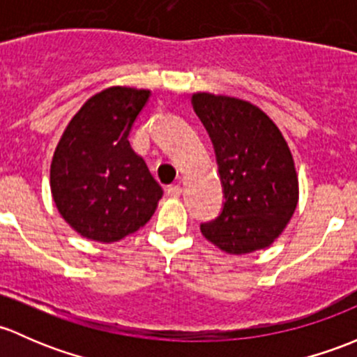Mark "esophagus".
<instances>
[{
    "label": "esophagus",
    "instance_id": "obj_1",
    "mask_svg": "<svg viewBox=\"0 0 357 357\" xmlns=\"http://www.w3.org/2000/svg\"><path fill=\"white\" fill-rule=\"evenodd\" d=\"M167 194L170 197H175V199H177V197L182 196V187H180L178 183H174V185H168Z\"/></svg>",
    "mask_w": 357,
    "mask_h": 357
}]
</instances>
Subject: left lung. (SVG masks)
Returning a JSON list of instances; mask_svg holds the SVG:
<instances>
[{
    "mask_svg": "<svg viewBox=\"0 0 357 357\" xmlns=\"http://www.w3.org/2000/svg\"><path fill=\"white\" fill-rule=\"evenodd\" d=\"M196 115L215 148L225 203L201 232L229 255L273 244L299 201L294 158L273 120L244 99L192 94Z\"/></svg>",
    "mask_w": 357,
    "mask_h": 357,
    "instance_id": "left-lung-1",
    "label": "left lung"
}]
</instances>
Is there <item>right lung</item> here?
Wrapping results in <instances>:
<instances>
[{
	"label": "right lung",
	"instance_id": "add662e5",
	"mask_svg": "<svg viewBox=\"0 0 357 357\" xmlns=\"http://www.w3.org/2000/svg\"><path fill=\"white\" fill-rule=\"evenodd\" d=\"M151 91L108 87L87 99L65 128L51 161L53 201L82 237L122 241L151 220L163 189L128 142Z\"/></svg>",
	"mask_w": 357,
	"mask_h": 357
}]
</instances>
